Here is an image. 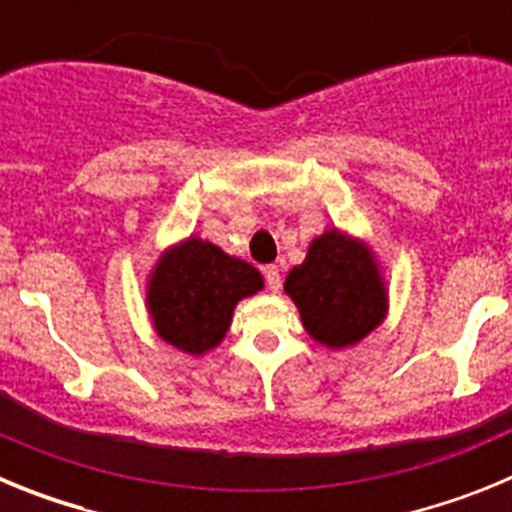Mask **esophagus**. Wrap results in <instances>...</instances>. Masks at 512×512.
Returning <instances> with one entry per match:
<instances>
[{"label": "esophagus", "instance_id": "esophagus-1", "mask_svg": "<svg viewBox=\"0 0 512 512\" xmlns=\"http://www.w3.org/2000/svg\"><path fill=\"white\" fill-rule=\"evenodd\" d=\"M264 277H266V287H269L271 292H279V287H282V274H279L277 266H266Z\"/></svg>", "mask_w": 512, "mask_h": 512}]
</instances>
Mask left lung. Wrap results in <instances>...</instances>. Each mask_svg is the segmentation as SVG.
<instances>
[{"instance_id": "obj_1", "label": "left lung", "mask_w": 512, "mask_h": 512, "mask_svg": "<svg viewBox=\"0 0 512 512\" xmlns=\"http://www.w3.org/2000/svg\"><path fill=\"white\" fill-rule=\"evenodd\" d=\"M284 292L295 300L307 333L330 348L359 343L387 312L374 256L338 230L310 243L305 261L287 274Z\"/></svg>"}]
</instances>
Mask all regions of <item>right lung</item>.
Here are the masks:
<instances>
[{"label":"right lung","instance_id":"1","mask_svg":"<svg viewBox=\"0 0 512 512\" xmlns=\"http://www.w3.org/2000/svg\"><path fill=\"white\" fill-rule=\"evenodd\" d=\"M264 279L223 248L189 238L158 261L148 284L156 333L187 354H205L223 341L233 307L256 295Z\"/></svg>","mask_w":512,"mask_h":512}]
</instances>
